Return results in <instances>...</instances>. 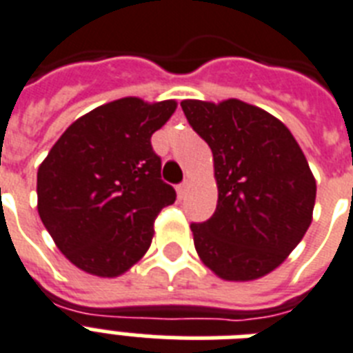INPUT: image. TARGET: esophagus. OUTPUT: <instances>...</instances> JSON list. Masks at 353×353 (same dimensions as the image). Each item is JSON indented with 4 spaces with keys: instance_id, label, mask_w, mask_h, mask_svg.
Returning <instances> with one entry per match:
<instances>
[{
    "instance_id": "esophagus-1",
    "label": "esophagus",
    "mask_w": 353,
    "mask_h": 353,
    "mask_svg": "<svg viewBox=\"0 0 353 353\" xmlns=\"http://www.w3.org/2000/svg\"><path fill=\"white\" fill-rule=\"evenodd\" d=\"M186 190H188V183L186 181H183L181 185H177V196L179 197H185Z\"/></svg>"
}]
</instances>
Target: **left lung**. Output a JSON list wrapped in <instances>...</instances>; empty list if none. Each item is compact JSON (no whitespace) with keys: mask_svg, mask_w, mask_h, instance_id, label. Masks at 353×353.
<instances>
[{"mask_svg":"<svg viewBox=\"0 0 353 353\" xmlns=\"http://www.w3.org/2000/svg\"><path fill=\"white\" fill-rule=\"evenodd\" d=\"M190 127L214 156L217 206L192 223L201 261L226 281L266 276L299 245L312 223L316 179L292 132L239 99H185Z\"/></svg>","mask_w":353,"mask_h":353,"instance_id":"obj_1","label":"left lung"}]
</instances>
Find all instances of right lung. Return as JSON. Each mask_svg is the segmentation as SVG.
<instances>
[{
    "mask_svg": "<svg viewBox=\"0 0 353 353\" xmlns=\"http://www.w3.org/2000/svg\"><path fill=\"white\" fill-rule=\"evenodd\" d=\"M177 103L123 97L70 125L37 170V212L77 268L121 276L145 256L157 214L176 201L152 134Z\"/></svg>",
    "mask_w": 353,
    "mask_h": 353,
    "instance_id": "add662e5",
    "label": "right lung"
}]
</instances>
